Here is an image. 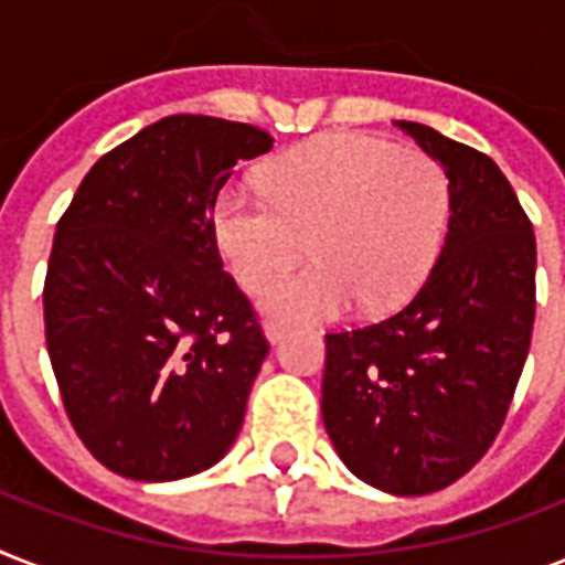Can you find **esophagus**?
Returning a JSON list of instances; mask_svg holds the SVG:
<instances>
[{
	"label": "esophagus",
	"mask_w": 565,
	"mask_h": 565,
	"mask_svg": "<svg viewBox=\"0 0 565 565\" xmlns=\"http://www.w3.org/2000/svg\"><path fill=\"white\" fill-rule=\"evenodd\" d=\"M284 331H287V328H284L281 322H275V319H266L264 322V337L269 340V343H278V340L284 337Z\"/></svg>",
	"instance_id": "34e87169"
}]
</instances>
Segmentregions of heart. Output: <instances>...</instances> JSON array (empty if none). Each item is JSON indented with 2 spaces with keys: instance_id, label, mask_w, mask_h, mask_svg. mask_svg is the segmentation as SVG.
<instances>
[{
  "instance_id": "1",
  "label": "heart",
  "mask_w": 565,
  "mask_h": 565,
  "mask_svg": "<svg viewBox=\"0 0 565 565\" xmlns=\"http://www.w3.org/2000/svg\"><path fill=\"white\" fill-rule=\"evenodd\" d=\"M260 190L264 199L234 188L216 195L213 239L246 290L308 246L313 266L260 296L281 322H326L354 301L363 313L402 308L437 264L451 220L443 163L370 135H326L275 158Z\"/></svg>"
}]
</instances>
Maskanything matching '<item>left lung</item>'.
I'll use <instances>...</instances> for the list:
<instances>
[{
	"mask_svg": "<svg viewBox=\"0 0 565 565\" xmlns=\"http://www.w3.org/2000/svg\"><path fill=\"white\" fill-rule=\"evenodd\" d=\"M395 126L446 170L448 234L398 313L326 334L322 422L361 481L425 495L463 478L504 425L534 331L536 237L492 158Z\"/></svg>",
	"mask_w": 565,
	"mask_h": 565,
	"instance_id": "obj_1",
	"label": "left lung"
}]
</instances>
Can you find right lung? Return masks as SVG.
<instances>
[{"label":"right lung","mask_w":565,"mask_h":565,"mask_svg":"<svg viewBox=\"0 0 565 565\" xmlns=\"http://www.w3.org/2000/svg\"><path fill=\"white\" fill-rule=\"evenodd\" d=\"M264 128L175 114L93 163L57 222L46 349L90 455L131 481H179L237 439L269 343L213 239L231 170Z\"/></svg>","instance_id":"add662e5"}]
</instances>
